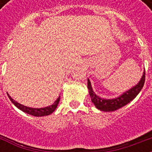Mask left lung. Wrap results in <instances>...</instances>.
<instances>
[{"label":"left lung","instance_id":"left-lung-1","mask_svg":"<svg viewBox=\"0 0 152 152\" xmlns=\"http://www.w3.org/2000/svg\"><path fill=\"white\" fill-rule=\"evenodd\" d=\"M144 82H145V69H144L141 80H140V82L137 85L134 86L133 88H132L127 91H125V93H123L119 97L112 99H102L99 96L96 95V94L93 91L89 79L88 80V88L89 90V95L91 99V102L94 103L95 107L102 111L110 112V111L117 110L118 109L121 108L125 105H127L132 99H134L144 87Z\"/></svg>","mask_w":152,"mask_h":152}]
</instances>
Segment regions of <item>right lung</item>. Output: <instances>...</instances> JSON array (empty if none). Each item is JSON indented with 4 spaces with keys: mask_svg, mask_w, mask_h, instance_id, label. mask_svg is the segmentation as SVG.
<instances>
[{
    "mask_svg": "<svg viewBox=\"0 0 152 152\" xmlns=\"http://www.w3.org/2000/svg\"><path fill=\"white\" fill-rule=\"evenodd\" d=\"M8 96L9 98V99L12 101L14 105H15L18 109H20V110L23 111L25 113L31 114V115L35 116V117H42V116H47L50 115V113H52L53 111L56 110L57 105L59 103L60 97L57 98V99L54 102V103L52 104L51 106H46L44 108H31V107H27L26 106H23L22 104L19 103L17 102H15L13 99L12 98H11V96L8 94Z\"/></svg>",
    "mask_w": 152,
    "mask_h": 152,
    "instance_id": "add662e5",
    "label": "right lung"
}]
</instances>
